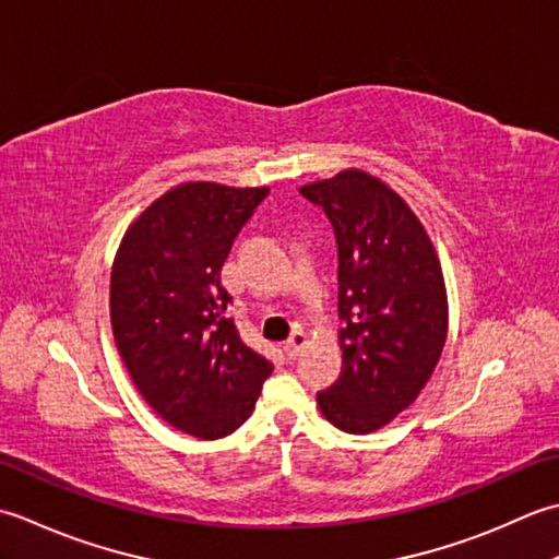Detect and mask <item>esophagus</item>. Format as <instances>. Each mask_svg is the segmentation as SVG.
<instances>
[{
  "mask_svg": "<svg viewBox=\"0 0 559 559\" xmlns=\"http://www.w3.org/2000/svg\"><path fill=\"white\" fill-rule=\"evenodd\" d=\"M306 343H309V337H306L304 330H294L292 337L284 343V352H287V357H296L306 347Z\"/></svg>",
  "mask_w": 559,
  "mask_h": 559,
  "instance_id": "1",
  "label": "esophagus"
}]
</instances>
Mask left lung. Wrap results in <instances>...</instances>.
Instances as JSON below:
<instances>
[{
  "label": "left lung",
  "instance_id": "1",
  "mask_svg": "<svg viewBox=\"0 0 559 559\" xmlns=\"http://www.w3.org/2000/svg\"><path fill=\"white\" fill-rule=\"evenodd\" d=\"M337 241L343 371L318 407L349 435H369L417 401L449 328L441 263L407 202L364 170L304 186Z\"/></svg>",
  "mask_w": 559,
  "mask_h": 559
}]
</instances>
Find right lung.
Here are the masks:
<instances>
[{
  "mask_svg": "<svg viewBox=\"0 0 559 559\" xmlns=\"http://www.w3.org/2000/svg\"><path fill=\"white\" fill-rule=\"evenodd\" d=\"M270 188L183 183L122 236L110 323L136 391L168 425L222 439L250 417L272 361L238 335L222 267Z\"/></svg>",
  "mask_w": 559,
  "mask_h": 559,
  "instance_id": "right-lung-1",
  "label": "right lung"
}]
</instances>
